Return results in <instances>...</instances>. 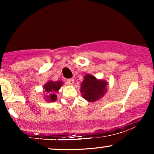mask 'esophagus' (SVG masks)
<instances>
[{
    "label": "esophagus",
    "instance_id": "34e87169",
    "mask_svg": "<svg viewBox=\"0 0 154 154\" xmlns=\"http://www.w3.org/2000/svg\"><path fill=\"white\" fill-rule=\"evenodd\" d=\"M74 82H75V80H74L73 79H66V83L68 85H73Z\"/></svg>",
    "mask_w": 154,
    "mask_h": 154
}]
</instances>
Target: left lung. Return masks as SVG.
<instances>
[{
	"label": "left lung",
	"mask_w": 154,
	"mask_h": 154,
	"mask_svg": "<svg viewBox=\"0 0 154 154\" xmlns=\"http://www.w3.org/2000/svg\"><path fill=\"white\" fill-rule=\"evenodd\" d=\"M107 85L106 80L98 79L94 76L87 74L81 83L80 92L85 99L89 102H95L106 93Z\"/></svg>",
	"instance_id": "obj_1"
}]
</instances>
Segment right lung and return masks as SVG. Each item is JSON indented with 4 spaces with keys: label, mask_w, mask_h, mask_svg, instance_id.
Instances as JSON below:
<instances>
[{
    "label": "right lung",
    "mask_w": 154,
    "mask_h": 154,
    "mask_svg": "<svg viewBox=\"0 0 154 154\" xmlns=\"http://www.w3.org/2000/svg\"><path fill=\"white\" fill-rule=\"evenodd\" d=\"M62 85L63 82L61 81H58V82L48 81L45 83L43 86V89L45 92V98H44L45 100L48 102H54L57 99V96L55 93H57L59 91Z\"/></svg>",
    "instance_id": "1"
}]
</instances>
